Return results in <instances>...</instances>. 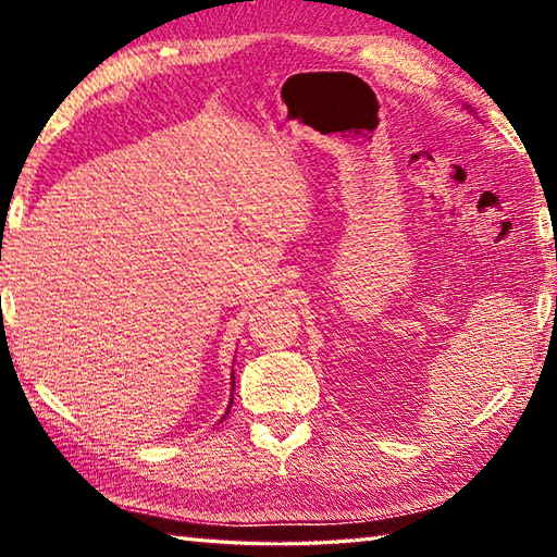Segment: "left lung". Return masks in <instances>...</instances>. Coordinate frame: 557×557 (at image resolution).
I'll return each mask as SVG.
<instances>
[{
	"instance_id": "1",
	"label": "left lung",
	"mask_w": 557,
	"mask_h": 557,
	"mask_svg": "<svg viewBox=\"0 0 557 557\" xmlns=\"http://www.w3.org/2000/svg\"><path fill=\"white\" fill-rule=\"evenodd\" d=\"M467 108H469V106H467ZM469 112H474V110H469Z\"/></svg>"
}]
</instances>
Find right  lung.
<instances>
[{
  "mask_svg": "<svg viewBox=\"0 0 557 557\" xmlns=\"http://www.w3.org/2000/svg\"><path fill=\"white\" fill-rule=\"evenodd\" d=\"M231 383H235V375H233V373H231ZM231 391H233V388H231ZM231 395H233V393H231ZM231 405H233V398H231V403H228V410H225V414L231 412ZM225 414H223V418H225Z\"/></svg>",
  "mask_w": 557,
  "mask_h": 557,
  "instance_id": "obj_1",
  "label": "right lung"
}]
</instances>
